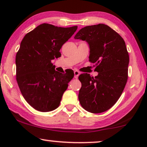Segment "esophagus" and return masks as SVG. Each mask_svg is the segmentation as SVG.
<instances>
[{
  "label": "esophagus",
  "mask_w": 147,
  "mask_h": 147,
  "mask_svg": "<svg viewBox=\"0 0 147 147\" xmlns=\"http://www.w3.org/2000/svg\"><path fill=\"white\" fill-rule=\"evenodd\" d=\"M80 73L79 71H78V70H75V71H74V75H75L74 78H78V76H79V75H80Z\"/></svg>",
  "instance_id": "obj_1"
}]
</instances>
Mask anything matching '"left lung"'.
Here are the masks:
<instances>
[{
	"label": "left lung",
	"mask_w": 147,
	"mask_h": 147,
	"mask_svg": "<svg viewBox=\"0 0 147 147\" xmlns=\"http://www.w3.org/2000/svg\"><path fill=\"white\" fill-rule=\"evenodd\" d=\"M90 47L89 61L95 63L97 76L80 75L82 83L78 98L84 109L92 113L105 112L118 101L128 80L129 55L119 34L104 24L82 28L74 37Z\"/></svg>",
	"instance_id": "left-lung-1"
}]
</instances>
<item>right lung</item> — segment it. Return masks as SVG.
<instances>
[{
    "instance_id": "right-lung-1",
    "label": "right lung",
    "mask_w": 147,
    "mask_h": 147,
    "mask_svg": "<svg viewBox=\"0 0 147 147\" xmlns=\"http://www.w3.org/2000/svg\"><path fill=\"white\" fill-rule=\"evenodd\" d=\"M77 29L43 23L22 40L15 59L17 82L27 103L38 111L56 109L74 78V74L55 71L51 60L61 57L62 45Z\"/></svg>"
}]
</instances>
